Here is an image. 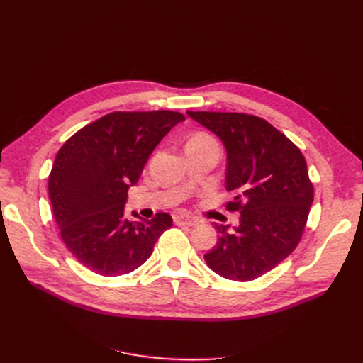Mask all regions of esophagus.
Instances as JSON below:
<instances>
[{
  "label": "esophagus",
  "instance_id": "1",
  "mask_svg": "<svg viewBox=\"0 0 363 363\" xmlns=\"http://www.w3.org/2000/svg\"><path fill=\"white\" fill-rule=\"evenodd\" d=\"M174 223L177 225H196V219L191 218L189 215H174Z\"/></svg>",
  "mask_w": 363,
  "mask_h": 363
}]
</instances>
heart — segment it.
<instances>
[{"label":"heart","instance_id":"obj_1","mask_svg":"<svg viewBox=\"0 0 363 363\" xmlns=\"http://www.w3.org/2000/svg\"><path fill=\"white\" fill-rule=\"evenodd\" d=\"M208 144H215V140L208 136V135H206V133H199V135H195L189 142H188V145H208Z\"/></svg>","mask_w":363,"mask_h":363}]
</instances>
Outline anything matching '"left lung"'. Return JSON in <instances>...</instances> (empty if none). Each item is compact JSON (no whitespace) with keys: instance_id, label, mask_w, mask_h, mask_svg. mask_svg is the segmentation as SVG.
I'll use <instances>...</instances> for the list:
<instances>
[{"instance_id":"left-lung-1","label":"left lung","mask_w":363,"mask_h":363,"mask_svg":"<svg viewBox=\"0 0 363 363\" xmlns=\"http://www.w3.org/2000/svg\"><path fill=\"white\" fill-rule=\"evenodd\" d=\"M221 139L227 152L228 211L239 225L215 224L216 245L204 255L219 276L250 281L276 268L298 245L313 203L301 151L265 119L245 113L186 112Z\"/></svg>"}]
</instances>
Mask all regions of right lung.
I'll list each match as a JSON object with an SVG mask.
<instances>
[{"label":"right lung","mask_w":363,"mask_h":363,"mask_svg":"<svg viewBox=\"0 0 363 363\" xmlns=\"http://www.w3.org/2000/svg\"><path fill=\"white\" fill-rule=\"evenodd\" d=\"M184 121L179 112H113L87 124L59 150L48 179L54 219L63 242L100 276L139 268L159 236L172 225L168 213L152 219L124 215L127 192L168 131Z\"/></svg>","instance_id":"add662e5"}]
</instances>
